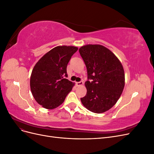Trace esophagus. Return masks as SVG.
<instances>
[{
	"label": "esophagus",
	"mask_w": 154,
	"mask_h": 154,
	"mask_svg": "<svg viewBox=\"0 0 154 154\" xmlns=\"http://www.w3.org/2000/svg\"><path fill=\"white\" fill-rule=\"evenodd\" d=\"M83 84V82L82 81L80 82H76V86H81Z\"/></svg>",
	"instance_id": "esophagus-1"
}]
</instances>
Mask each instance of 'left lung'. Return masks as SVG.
Segmentation results:
<instances>
[{
  "mask_svg": "<svg viewBox=\"0 0 154 154\" xmlns=\"http://www.w3.org/2000/svg\"><path fill=\"white\" fill-rule=\"evenodd\" d=\"M79 52L87 67L85 85L87 94L81 101L85 108L94 113L111 109L122 95L125 86L122 64L116 55L101 45H86Z\"/></svg>",
  "mask_w": 154,
  "mask_h": 154,
  "instance_id": "obj_1",
  "label": "left lung"
}]
</instances>
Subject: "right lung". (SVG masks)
<instances>
[{
    "instance_id": "1",
    "label": "right lung",
    "mask_w": 154,
    "mask_h": 154,
    "mask_svg": "<svg viewBox=\"0 0 154 154\" xmlns=\"http://www.w3.org/2000/svg\"><path fill=\"white\" fill-rule=\"evenodd\" d=\"M78 49L74 46H57L44 54L32 69L31 91L37 103L44 108H57L71 91L74 84L66 78L67 66Z\"/></svg>"
}]
</instances>
